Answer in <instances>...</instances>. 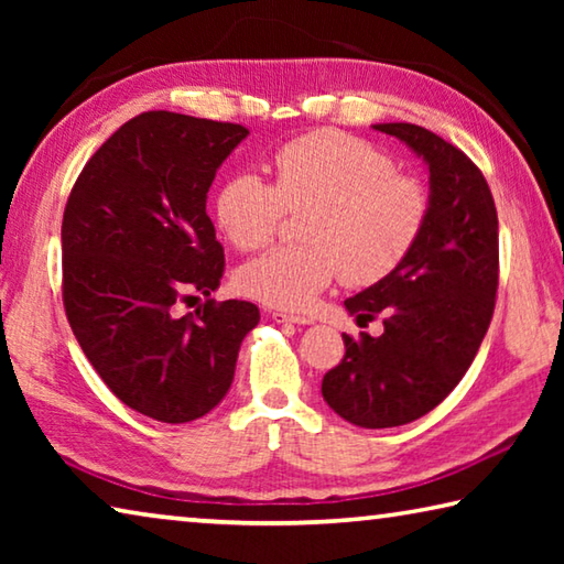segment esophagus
I'll return each instance as SVG.
<instances>
[{"label":"esophagus","instance_id":"esophagus-1","mask_svg":"<svg viewBox=\"0 0 564 564\" xmlns=\"http://www.w3.org/2000/svg\"><path fill=\"white\" fill-rule=\"evenodd\" d=\"M271 318L275 323H299V326H308V323H313V318L308 316H295V313H283V311H273Z\"/></svg>","mask_w":564,"mask_h":564}]
</instances>
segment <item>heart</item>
I'll use <instances>...</instances> for the list:
<instances>
[{
	"instance_id": "b5f03b06",
	"label": "heart",
	"mask_w": 564,
	"mask_h": 564,
	"mask_svg": "<svg viewBox=\"0 0 564 564\" xmlns=\"http://www.w3.org/2000/svg\"><path fill=\"white\" fill-rule=\"evenodd\" d=\"M273 184L236 174L216 191L214 214L238 251L273 241L285 214L308 212L301 246H281L238 271V289L265 305L305 311L333 279L366 289L413 251L431 214L423 181L383 149L336 129L285 141L271 156Z\"/></svg>"
}]
</instances>
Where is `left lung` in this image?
Instances as JSON below:
<instances>
[{"label":"left lung","instance_id":"left-lung-1","mask_svg":"<svg viewBox=\"0 0 564 564\" xmlns=\"http://www.w3.org/2000/svg\"><path fill=\"white\" fill-rule=\"evenodd\" d=\"M431 169V214L413 251L388 279L346 301L358 326L346 356L323 376V398L360 427H395L431 413L477 356L500 281L498 212L482 171L460 149L415 123H378Z\"/></svg>","mask_w":564,"mask_h":564}]
</instances>
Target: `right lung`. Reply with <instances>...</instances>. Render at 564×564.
<instances>
[{
  "instance_id": "right-lung-1",
  "label": "right lung",
  "mask_w": 564,
  "mask_h": 564,
  "mask_svg": "<svg viewBox=\"0 0 564 564\" xmlns=\"http://www.w3.org/2000/svg\"><path fill=\"white\" fill-rule=\"evenodd\" d=\"M246 133L241 123L144 111L104 141L66 198V321L111 393L161 423L221 403L261 318L248 301L208 299L226 259L206 194ZM194 292L205 305L178 317Z\"/></svg>"
}]
</instances>
